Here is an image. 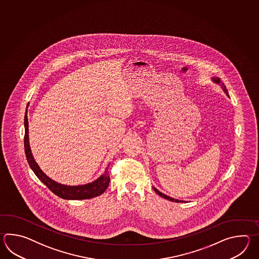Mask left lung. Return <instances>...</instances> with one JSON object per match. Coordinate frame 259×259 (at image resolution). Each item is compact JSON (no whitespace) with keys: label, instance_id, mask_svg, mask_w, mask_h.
Returning <instances> with one entry per match:
<instances>
[{"label":"left lung","instance_id":"1","mask_svg":"<svg viewBox=\"0 0 259 259\" xmlns=\"http://www.w3.org/2000/svg\"><path fill=\"white\" fill-rule=\"evenodd\" d=\"M212 80H213V81H214L215 83L220 84V86H221L222 90L224 91V93H225L227 95H229V94H228V90H227V88H226V86L224 85V83H222L221 81H220V77H212ZM153 189H154V192L157 193L158 195H160L161 197L166 199V200H168V201H171V202H176V203H183V202H184V201H182V200H178V199L172 198V197H169V196L165 195V194H164V193H162L161 192H159V191H158L156 188H154V186H153Z\"/></svg>","mask_w":259,"mask_h":259}]
</instances>
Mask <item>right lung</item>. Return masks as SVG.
Wrapping results in <instances>:
<instances>
[{
  "instance_id": "1",
  "label": "right lung",
  "mask_w": 259,
  "mask_h": 259,
  "mask_svg": "<svg viewBox=\"0 0 259 259\" xmlns=\"http://www.w3.org/2000/svg\"><path fill=\"white\" fill-rule=\"evenodd\" d=\"M24 146H25V153H26V157L28 160V165L33 170L35 175L38 177V179L40 182L49 188L50 191H52L55 195L59 196L60 198L66 199V200H82V199L94 198L96 196H99L104 193L109 185V182H110V177H109V171H108L109 165H107V167L105 168V173L98 178L96 181L84 184V185H79V186H67V185L60 184L58 182L53 181L52 179H50L46 174H44V171L39 168V165L34 160L33 155H32L30 146H29L27 111H26V115H25Z\"/></svg>"
}]
</instances>
